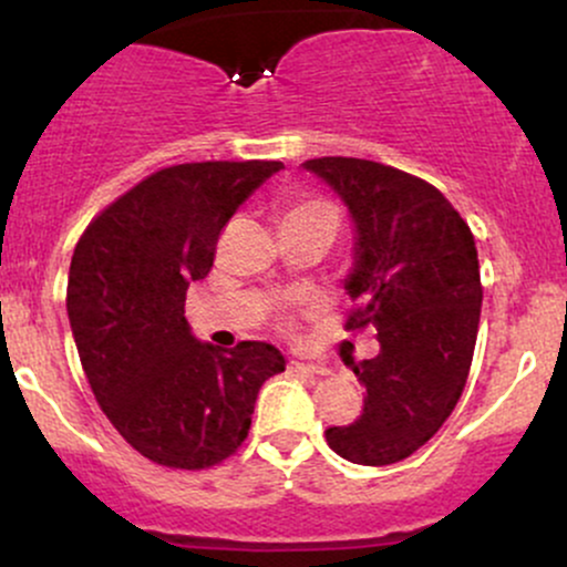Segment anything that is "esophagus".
<instances>
[{"label":"esophagus","mask_w":567,"mask_h":567,"mask_svg":"<svg viewBox=\"0 0 567 567\" xmlns=\"http://www.w3.org/2000/svg\"><path fill=\"white\" fill-rule=\"evenodd\" d=\"M290 370H296V373H306V375H328L330 373L324 365H315V362H298V360L290 362Z\"/></svg>","instance_id":"34e87169"}]
</instances>
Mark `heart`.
I'll return each mask as SVG.
<instances>
[{
	"label": "heart",
	"mask_w": 567,
	"mask_h": 567,
	"mask_svg": "<svg viewBox=\"0 0 567 567\" xmlns=\"http://www.w3.org/2000/svg\"><path fill=\"white\" fill-rule=\"evenodd\" d=\"M285 218H324V220H333L336 224V210L328 205V202H320V199H306V202H298V205H292L288 213H285Z\"/></svg>",
	"instance_id": "heart-1"
}]
</instances>
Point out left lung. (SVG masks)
<instances>
[{
  "label": "left lung",
  "mask_w": 567,
  "mask_h": 567,
  "mask_svg": "<svg viewBox=\"0 0 567 567\" xmlns=\"http://www.w3.org/2000/svg\"><path fill=\"white\" fill-rule=\"evenodd\" d=\"M349 210L354 226L343 290L360 309L347 328H370L379 354L349 365L365 386L360 419L330 426L341 458L386 466L437 434L470 375L477 341L480 264L474 237L426 181L381 162H303Z\"/></svg>",
  "instance_id": "left-lung-1"
}]
</instances>
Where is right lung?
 I'll use <instances>...</instances> for the list:
<instances>
[{
  "instance_id": "right-lung-1",
  "label": "right lung",
  "mask_w": 567,
  "mask_h": 567,
  "mask_svg": "<svg viewBox=\"0 0 567 567\" xmlns=\"http://www.w3.org/2000/svg\"><path fill=\"white\" fill-rule=\"evenodd\" d=\"M282 162H192L148 175L74 247L66 311L106 419L146 458L205 470L243 445L258 389L285 360L266 341L220 349L184 317L218 234Z\"/></svg>"
}]
</instances>
